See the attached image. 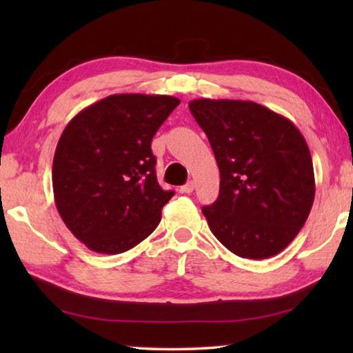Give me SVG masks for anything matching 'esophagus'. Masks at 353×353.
Masks as SVG:
<instances>
[{
    "instance_id": "1",
    "label": "esophagus",
    "mask_w": 353,
    "mask_h": 353,
    "mask_svg": "<svg viewBox=\"0 0 353 353\" xmlns=\"http://www.w3.org/2000/svg\"><path fill=\"white\" fill-rule=\"evenodd\" d=\"M194 187H196V183H194L193 181H190L188 183H185L183 187H181V193H187V194H190L191 191L194 190Z\"/></svg>"
}]
</instances>
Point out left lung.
<instances>
[{
  "label": "left lung",
  "instance_id": "obj_1",
  "mask_svg": "<svg viewBox=\"0 0 353 353\" xmlns=\"http://www.w3.org/2000/svg\"><path fill=\"white\" fill-rule=\"evenodd\" d=\"M219 168V196L202 207L208 227L243 259L277 255L305 224L314 172L305 139L288 118L252 101L194 99Z\"/></svg>",
  "mask_w": 353,
  "mask_h": 353
}]
</instances>
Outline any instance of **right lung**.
Masks as SVG:
<instances>
[{
    "instance_id": "right-lung-1",
    "label": "right lung",
    "mask_w": 353,
    "mask_h": 353,
    "mask_svg": "<svg viewBox=\"0 0 353 353\" xmlns=\"http://www.w3.org/2000/svg\"><path fill=\"white\" fill-rule=\"evenodd\" d=\"M181 104L166 94H112L63 129L52 162L57 212L98 254H121L155 230L174 191L155 176L152 137Z\"/></svg>"
}]
</instances>
